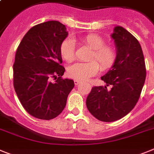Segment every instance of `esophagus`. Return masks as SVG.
<instances>
[{"label":"esophagus","instance_id":"esophagus-1","mask_svg":"<svg viewBox=\"0 0 154 154\" xmlns=\"http://www.w3.org/2000/svg\"><path fill=\"white\" fill-rule=\"evenodd\" d=\"M74 82H75V85H76V86H77V85H79V84L81 82V81H80V80H78V79H75Z\"/></svg>","mask_w":154,"mask_h":154}]
</instances>
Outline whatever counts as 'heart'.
<instances>
[{"label":"heart","mask_w":154,"mask_h":154,"mask_svg":"<svg viewBox=\"0 0 154 154\" xmlns=\"http://www.w3.org/2000/svg\"><path fill=\"white\" fill-rule=\"evenodd\" d=\"M81 42L93 50L90 57V62H77L68 68L69 77L78 80H86L95 75L101 70L111 68L116 59V52L113 47L105 45L104 39L96 34H89L81 39ZM60 54L64 60L72 62L75 59V44L71 39H64L60 47ZM93 60L96 61H93ZM99 63V65L96 62Z\"/></svg>","instance_id":"heart-1"}]
</instances>
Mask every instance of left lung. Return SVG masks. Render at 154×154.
Returning a JSON list of instances; mask_svg holds the SVG:
<instances>
[{"label":"left lung","mask_w":154,"mask_h":154,"mask_svg":"<svg viewBox=\"0 0 154 154\" xmlns=\"http://www.w3.org/2000/svg\"><path fill=\"white\" fill-rule=\"evenodd\" d=\"M116 48V59L101 77L104 86H94L86 98V107L93 116L105 122L127 115L136 106L146 79L143 50L136 38L122 26L111 35Z\"/></svg>","instance_id":"8db88e82"}]
</instances>
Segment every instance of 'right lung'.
Instances as JSON below:
<instances>
[{"label": "right lung", "instance_id": "1", "mask_svg": "<svg viewBox=\"0 0 154 154\" xmlns=\"http://www.w3.org/2000/svg\"><path fill=\"white\" fill-rule=\"evenodd\" d=\"M68 34L61 22H43L29 30L16 51L14 90L25 110L39 119L58 116L74 88L73 80L61 78L65 69L60 47Z\"/></svg>", "mask_w": 154, "mask_h": 154}]
</instances>
